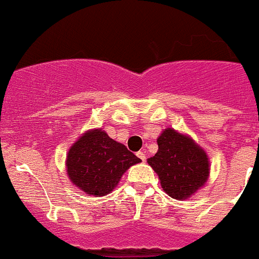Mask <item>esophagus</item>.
Wrapping results in <instances>:
<instances>
[{
  "mask_svg": "<svg viewBox=\"0 0 259 259\" xmlns=\"http://www.w3.org/2000/svg\"><path fill=\"white\" fill-rule=\"evenodd\" d=\"M137 155H138V158H140V159H142L143 162H144V160H145V154H144V152H142V150H140V152L137 153Z\"/></svg>",
  "mask_w": 259,
  "mask_h": 259,
  "instance_id": "esophagus-1",
  "label": "esophagus"
}]
</instances>
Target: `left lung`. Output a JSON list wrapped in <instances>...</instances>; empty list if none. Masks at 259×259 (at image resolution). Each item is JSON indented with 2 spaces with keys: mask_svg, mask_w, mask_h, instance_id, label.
I'll list each match as a JSON object with an SVG mask.
<instances>
[{
  "mask_svg": "<svg viewBox=\"0 0 259 259\" xmlns=\"http://www.w3.org/2000/svg\"><path fill=\"white\" fill-rule=\"evenodd\" d=\"M158 152L148 158V164L159 177L168 196L188 199L206 183L210 162L206 152L190 137L167 127L157 139Z\"/></svg>",
  "mask_w": 259,
  "mask_h": 259,
  "instance_id": "1",
  "label": "left lung"
}]
</instances>
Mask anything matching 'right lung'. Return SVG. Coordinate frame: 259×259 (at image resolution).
<instances>
[{
	"label": "right lung",
	"mask_w": 259,
	"mask_h": 259,
	"mask_svg": "<svg viewBox=\"0 0 259 259\" xmlns=\"http://www.w3.org/2000/svg\"><path fill=\"white\" fill-rule=\"evenodd\" d=\"M142 162L121 143L102 129L83 133L69 148L67 175L76 187L87 195L105 196L111 192L132 165Z\"/></svg>",
	"instance_id": "obj_1"
}]
</instances>
